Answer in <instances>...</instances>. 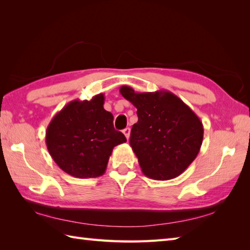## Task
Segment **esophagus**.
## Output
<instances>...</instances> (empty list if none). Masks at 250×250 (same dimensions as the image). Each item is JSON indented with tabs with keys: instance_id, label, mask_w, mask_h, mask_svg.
<instances>
[{
	"instance_id": "obj_1",
	"label": "esophagus",
	"mask_w": 250,
	"mask_h": 250,
	"mask_svg": "<svg viewBox=\"0 0 250 250\" xmlns=\"http://www.w3.org/2000/svg\"><path fill=\"white\" fill-rule=\"evenodd\" d=\"M122 132H124V134L125 135L126 140H129V137H130V129L129 128H125Z\"/></svg>"
}]
</instances>
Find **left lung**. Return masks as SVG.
Returning a JSON list of instances; mask_svg holds the SVG:
<instances>
[{
    "label": "left lung",
    "instance_id": "1",
    "mask_svg": "<svg viewBox=\"0 0 250 250\" xmlns=\"http://www.w3.org/2000/svg\"><path fill=\"white\" fill-rule=\"evenodd\" d=\"M120 93L137 109L130 145L143 174L156 180L179 176L200 151L204 129L199 117L167 90L135 92L122 86Z\"/></svg>",
    "mask_w": 250,
    "mask_h": 250
}]
</instances>
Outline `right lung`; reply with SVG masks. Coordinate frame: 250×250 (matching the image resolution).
I'll list each match as a JSON object with an SVG mask.
<instances>
[{"label":"right lung","mask_w":250,"mask_h":250,"mask_svg":"<svg viewBox=\"0 0 250 250\" xmlns=\"http://www.w3.org/2000/svg\"><path fill=\"white\" fill-rule=\"evenodd\" d=\"M104 100L100 93L90 101H71L47 126V149L58 167L71 176L103 175L114 147L126 142L115 130L114 116L104 109Z\"/></svg>","instance_id":"1"}]
</instances>
